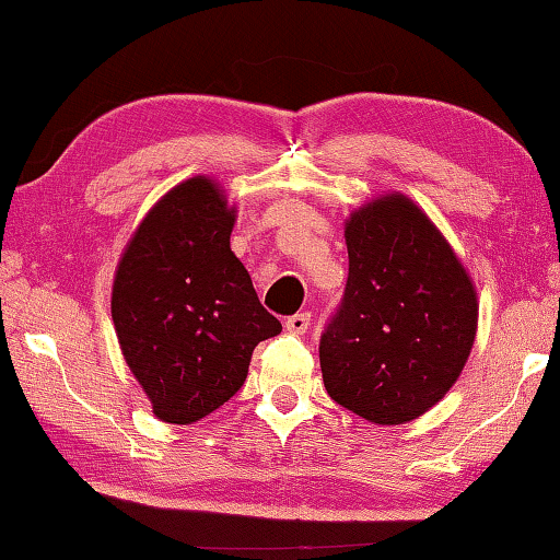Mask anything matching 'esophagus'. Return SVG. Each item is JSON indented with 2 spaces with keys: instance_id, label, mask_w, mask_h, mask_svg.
Returning a JSON list of instances; mask_svg holds the SVG:
<instances>
[{
  "instance_id": "esophagus-1",
  "label": "esophagus",
  "mask_w": 560,
  "mask_h": 560,
  "mask_svg": "<svg viewBox=\"0 0 560 560\" xmlns=\"http://www.w3.org/2000/svg\"><path fill=\"white\" fill-rule=\"evenodd\" d=\"M307 327H311V313H295L287 319V329L291 335H305Z\"/></svg>"
}]
</instances>
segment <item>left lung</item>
I'll return each mask as SVG.
<instances>
[{
    "mask_svg": "<svg viewBox=\"0 0 560 560\" xmlns=\"http://www.w3.org/2000/svg\"><path fill=\"white\" fill-rule=\"evenodd\" d=\"M349 279L319 337L327 395L365 421L397 425L455 385L477 337V291L431 219L404 195L347 223Z\"/></svg>",
    "mask_w": 560,
    "mask_h": 560,
    "instance_id": "8db88e82",
    "label": "left lung"
}]
</instances>
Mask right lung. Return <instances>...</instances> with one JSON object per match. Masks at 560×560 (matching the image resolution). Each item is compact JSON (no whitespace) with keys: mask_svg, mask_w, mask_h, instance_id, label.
<instances>
[{"mask_svg":"<svg viewBox=\"0 0 560 560\" xmlns=\"http://www.w3.org/2000/svg\"><path fill=\"white\" fill-rule=\"evenodd\" d=\"M233 221L219 185L192 177L147 213L117 265V339L165 423L223 407L243 387L257 343L281 331L231 253Z\"/></svg>","mask_w":560,"mask_h":560,"instance_id":"add662e5","label":"right lung"}]
</instances>
